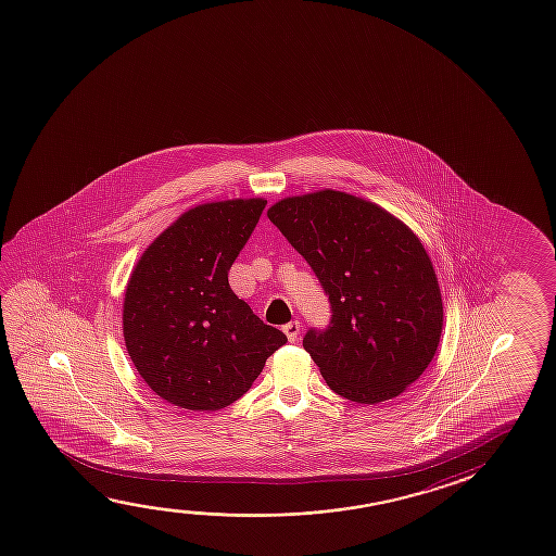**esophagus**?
I'll use <instances>...</instances> for the list:
<instances>
[{"label":"esophagus","mask_w":556,"mask_h":556,"mask_svg":"<svg viewBox=\"0 0 556 556\" xmlns=\"http://www.w3.org/2000/svg\"><path fill=\"white\" fill-rule=\"evenodd\" d=\"M282 333L287 334V339H289V341H296L300 334L299 321H291V324L285 325V327H282Z\"/></svg>","instance_id":"34e87169"}]
</instances>
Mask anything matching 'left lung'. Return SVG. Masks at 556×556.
Here are the masks:
<instances>
[{
	"label": "left lung",
	"instance_id": "8db88e82",
	"mask_svg": "<svg viewBox=\"0 0 556 556\" xmlns=\"http://www.w3.org/2000/svg\"><path fill=\"white\" fill-rule=\"evenodd\" d=\"M267 217L314 269L331 324L304 349L334 393L391 401L426 371L443 333V299L426 248L381 205L341 190L282 198Z\"/></svg>",
	"mask_w": 556,
	"mask_h": 556
}]
</instances>
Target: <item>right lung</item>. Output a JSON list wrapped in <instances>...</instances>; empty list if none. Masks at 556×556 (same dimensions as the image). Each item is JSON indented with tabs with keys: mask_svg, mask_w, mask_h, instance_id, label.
Wrapping results in <instances>:
<instances>
[{
	"mask_svg": "<svg viewBox=\"0 0 556 556\" xmlns=\"http://www.w3.org/2000/svg\"><path fill=\"white\" fill-rule=\"evenodd\" d=\"M264 198L188 210L146 248L123 302V337L140 377L185 410L227 408L287 337L229 287V269L264 212Z\"/></svg>",
	"mask_w": 556,
	"mask_h": 556,
	"instance_id": "obj_1",
	"label": "right lung"
}]
</instances>
